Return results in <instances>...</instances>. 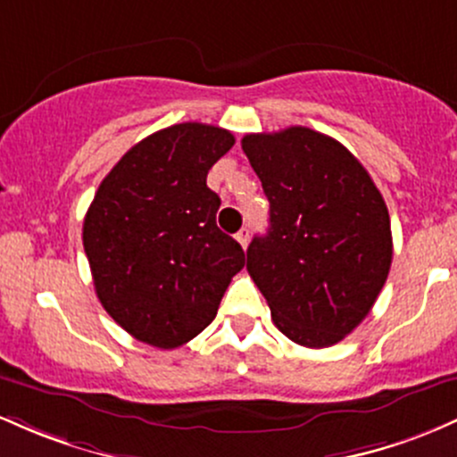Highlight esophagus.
Wrapping results in <instances>:
<instances>
[{
  "instance_id": "obj_1",
  "label": "esophagus",
  "mask_w": 457,
  "mask_h": 457,
  "mask_svg": "<svg viewBox=\"0 0 457 457\" xmlns=\"http://www.w3.org/2000/svg\"><path fill=\"white\" fill-rule=\"evenodd\" d=\"M237 237V242L242 244V248H248V242H250V228L248 227H242L239 228V233L235 235Z\"/></svg>"
}]
</instances>
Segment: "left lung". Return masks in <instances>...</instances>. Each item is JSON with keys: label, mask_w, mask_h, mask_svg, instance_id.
Returning <instances> with one entry per match:
<instances>
[{"label": "left lung", "mask_w": 457, "mask_h": 457, "mask_svg": "<svg viewBox=\"0 0 457 457\" xmlns=\"http://www.w3.org/2000/svg\"><path fill=\"white\" fill-rule=\"evenodd\" d=\"M242 148L270 201V228L248 250L250 278L276 328L330 347L361 324L386 283L391 218L362 163L309 127L248 133Z\"/></svg>", "instance_id": "obj_1"}]
</instances>
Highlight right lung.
<instances>
[{
	"label": "right lung",
	"mask_w": 457,
	"mask_h": 457,
	"mask_svg": "<svg viewBox=\"0 0 457 457\" xmlns=\"http://www.w3.org/2000/svg\"><path fill=\"white\" fill-rule=\"evenodd\" d=\"M233 133L181 122L131 146L84 218V250L104 309L133 339L183 345L213 321L242 245L218 228L207 172Z\"/></svg>",
	"instance_id": "1"
}]
</instances>
